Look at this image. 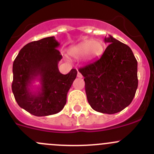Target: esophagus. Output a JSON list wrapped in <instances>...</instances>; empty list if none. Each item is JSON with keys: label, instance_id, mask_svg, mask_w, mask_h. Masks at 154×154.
Listing matches in <instances>:
<instances>
[{"label": "esophagus", "instance_id": "34e87169", "mask_svg": "<svg viewBox=\"0 0 154 154\" xmlns=\"http://www.w3.org/2000/svg\"><path fill=\"white\" fill-rule=\"evenodd\" d=\"M77 77H78V78H81V79H82V78L83 77V76H82V74L80 73V72H78V74H77Z\"/></svg>", "mask_w": 154, "mask_h": 154}]
</instances>
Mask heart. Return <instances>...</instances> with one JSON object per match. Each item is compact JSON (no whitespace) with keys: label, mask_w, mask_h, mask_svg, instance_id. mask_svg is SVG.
Listing matches in <instances>:
<instances>
[{"label":"heart","mask_w":154,"mask_h":154,"mask_svg":"<svg viewBox=\"0 0 154 154\" xmlns=\"http://www.w3.org/2000/svg\"><path fill=\"white\" fill-rule=\"evenodd\" d=\"M103 51V45L100 40L87 39L75 46L72 52L77 56H84L86 54L89 59H92L101 55Z\"/></svg>","instance_id":"b5f03b06"}]
</instances>
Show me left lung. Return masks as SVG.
<instances>
[{
  "mask_svg": "<svg viewBox=\"0 0 154 154\" xmlns=\"http://www.w3.org/2000/svg\"><path fill=\"white\" fill-rule=\"evenodd\" d=\"M109 45L98 59L79 71L84 77L87 100L92 109L115 114L131 103L138 86L137 61L127 45L109 35Z\"/></svg>",
  "mask_w": 154,
  "mask_h": 154,
  "instance_id": "8db88e82",
  "label": "left lung"
}]
</instances>
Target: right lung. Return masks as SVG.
I'll return each mask as SVG.
<instances>
[{
	"instance_id": "1",
	"label": "right lung",
	"mask_w": 154,
	"mask_h": 154,
	"mask_svg": "<svg viewBox=\"0 0 154 154\" xmlns=\"http://www.w3.org/2000/svg\"><path fill=\"white\" fill-rule=\"evenodd\" d=\"M54 37L43 38L24 46L13 63L12 92L18 105L38 117L55 115L63 109L67 95L77 75L72 69L66 75L59 72L62 59ZM35 80L41 85L32 87Z\"/></svg>"
}]
</instances>
